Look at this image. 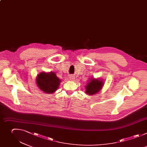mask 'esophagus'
I'll use <instances>...</instances> for the list:
<instances>
[{
    "label": "esophagus",
    "instance_id": "1",
    "mask_svg": "<svg viewBox=\"0 0 147 147\" xmlns=\"http://www.w3.org/2000/svg\"><path fill=\"white\" fill-rule=\"evenodd\" d=\"M69 79H71V80H74L75 79V77H74V76H69Z\"/></svg>",
    "mask_w": 147,
    "mask_h": 147
}]
</instances>
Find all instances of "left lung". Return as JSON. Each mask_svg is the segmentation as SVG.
Wrapping results in <instances>:
<instances>
[{
	"instance_id": "8db88e82",
	"label": "left lung",
	"mask_w": 147,
	"mask_h": 147,
	"mask_svg": "<svg viewBox=\"0 0 147 147\" xmlns=\"http://www.w3.org/2000/svg\"><path fill=\"white\" fill-rule=\"evenodd\" d=\"M104 85L102 79L91 78L85 85V93L89 96H94L98 94Z\"/></svg>"
}]
</instances>
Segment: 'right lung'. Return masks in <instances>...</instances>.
I'll list each match as a JSON object with an SVG mask.
<instances>
[{"mask_svg": "<svg viewBox=\"0 0 147 147\" xmlns=\"http://www.w3.org/2000/svg\"><path fill=\"white\" fill-rule=\"evenodd\" d=\"M39 89L46 94H53L59 88L61 80L53 72H42L36 78Z\"/></svg>", "mask_w": 147, "mask_h": 147, "instance_id": "obj_1", "label": "right lung"}]
</instances>
